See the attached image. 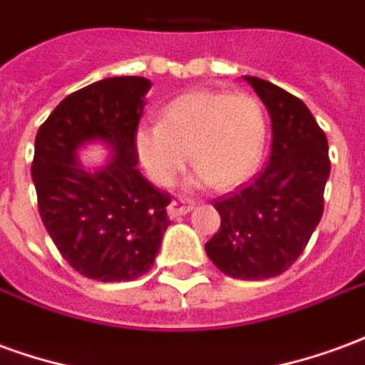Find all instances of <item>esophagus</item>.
<instances>
[{"instance_id": "esophagus-1", "label": "esophagus", "mask_w": 365, "mask_h": 365, "mask_svg": "<svg viewBox=\"0 0 365 365\" xmlns=\"http://www.w3.org/2000/svg\"><path fill=\"white\" fill-rule=\"evenodd\" d=\"M193 209V203L191 201H183V199H172V203L168 207V215L170 219H175V217H182V215H187Z\"/></svg>"}]
</instances>
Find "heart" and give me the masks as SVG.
<instances>
[{
	"instance_id": "1",
	"label": "heart",
	"mask_w": 365,
	"mask_h": 365,
	"mask_svg": "<svg viewBox=\"0 0 365 365\" xmlns=\"http://www.w3.org/2000/svg\"><path fill=\"white\" fill-rule=\"evenodd\" d=\"M266 143V120L248 93L191 91L168 105L162 123L136 133L138 158L154 182L168 183L190 162L197 182L230 190L252 174Z\"/></svg>"
}]
</instances>
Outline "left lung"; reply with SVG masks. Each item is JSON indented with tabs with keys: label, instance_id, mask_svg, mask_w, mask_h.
Masks as SVG:
<instances>
[{
	"label": "left lung",
	"instance_id": "obj_1",
	"mask_svg": "<svg viewBox=\"0 0 365 365\" xmlns=\"http://www.w3.org/2000/svg\"><path fill=\"white\" fill-rule=\"evenodd\" d=\"M246 82L272 115V154L250 182L213 199L221 227L205 250L229 277L269 279L293 266L321 221L329 143L299 97L260 78Z\"/></svg>",
	"mask_w": 365,
	"mask_h": 365
}]
</instances>
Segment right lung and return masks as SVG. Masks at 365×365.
Segmentation results:
<instances>
[{
    "instance_id": "add662e5",
    "label": "right lung",
    "mask_w": 365,
    "mask_h": 365,
    "mask_svg": "<svg viewBox=\"0 0 365 365\" xmlns=\"http://www.w3.org/2000/svg\"><path fill=\"white\" fill-rule=\"evenodd\" d=\"M150 82L119 76L70 93L44 120L31 166L38 213L58 252L83 277L133 282L154 264L166 232L168 191L138 170L136 130ZM91 138L115 156L96 175L75 160Z\"/></svg>"
}]
</instances>
